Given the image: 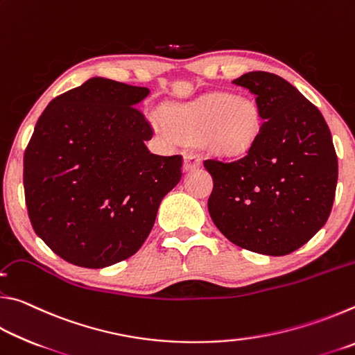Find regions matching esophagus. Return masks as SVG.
<instances>
[{"label":"esophagus","instance_id":"1","mask_svg":"<svg viewBox=\"0 0 355 355\" xmlns=\"http://www.w3.org/2000/svg\"><path fill=\"white\" fill-rule=\"evenodd\" d=\"M184 171H194L200 166V159L199 156L194 153H186L184 155Z\"/></svg>","mask_w":355,"mask_h":355}]
</instances>
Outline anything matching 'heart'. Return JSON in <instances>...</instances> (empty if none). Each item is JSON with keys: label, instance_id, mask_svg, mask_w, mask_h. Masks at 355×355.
Listing matches in <instances>:
<instances>
[{"label": "heart", "instance_id": "1", "mask_svg": "<svg viewBox=\"0 0 355 355\" xmlns=\"http://www.w3.org/2000/svg\"><path fill=\"white\" fill-rule=\"evenodd\" d=\"M164 116L178 137L199 141L203 150L216 156L239 158L250 152L261 133V111L254 100L232 94L214 92L191 103L171 105ZM164 136L171 130L155 120Z\"/></svg>", "mask_w": 355, "mask_h": 355}]
</instances>
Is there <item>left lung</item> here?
Instances as JSON below:
<instances>
[{"mask_svg":"<svg viewBox=\"0 0 355 355\" xmlns=\"http://www.w3.org/2000/svg\"><path fill=\"white\" fill-rule=\"evenodd\" d=\"M255 95L261 133L243 158L203 163L213 177L208 211L233 244L257 254H291L326 224L338 161L320 110L269 71L232 81Z\"/></svg>","mask_w":355,"mask_h":355,"instance_id":"8db88e82","label":"left lung"}]
</instances>
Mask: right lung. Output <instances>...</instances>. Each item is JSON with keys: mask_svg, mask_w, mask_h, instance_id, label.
Instances as JSON below:
<instances>
[{"mask_svg": "<svg viewBox=\"0 0 355 355\" xmlns=\"http://www.w3.org/2000/svg\"><path fill=\"white\" fill-rule=\"evenodd\" d=\"M150 89L94 76L51 100L23 158L29 220L65 261L100 269L135 255L183 158L150 153L136 110Z\"/></svg>", "mask_w": 355, "mask_h": 355, "instance_id": "1", "label": "right lung"}]
</instances>
